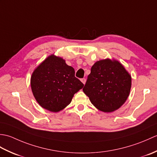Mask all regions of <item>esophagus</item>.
<instances>
[{
	"label": "esophagus",
	"instance_id": "esophagus-1",
	"mask_svg": "<svg viewBox=\"0 0 157 157\" xmlns=\"http://www.w3.org/2000/svg\"><path fill=\"white\" fill-rule=\"evenodd\" d=\"M81 82L83 83V84H85L86 82V79L85 78H82V79H81Z\"/></svg>",
	"mask_w": 157,
	"mask_h": 157
}]
</instances>
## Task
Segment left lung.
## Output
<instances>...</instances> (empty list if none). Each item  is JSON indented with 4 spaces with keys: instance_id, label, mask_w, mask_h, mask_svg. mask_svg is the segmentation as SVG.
<instances>
[{
    "instance_id": "1",
    "label": "left lung",
    "mask_w": 157,
    "mask_h": 157,
    "mask_svg": "<svg viewBox=\"0 0 157 157\" xmlns=\"http://www.w3.org/2000/svg\"><path fill=\"white\" fill-rule=\"evenodd\" d=\"M131 86V75L121 63L106 59L93 65L83 91L96 108L109 113L124 104Z\"/></svg>"
}]
</instances>
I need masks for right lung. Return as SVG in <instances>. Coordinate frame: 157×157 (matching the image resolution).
I'll return each mask as SVG.
<instances>
[{
    "label": "right lung",
    "instance_id": "obj_1",
    "mask_svg": "<svg viewBox=\"0 0 157 157\" xmlns=\"http://www.w3.org/2000/svg\"><path fill=\"white\" fill-rule=\"evenodd\" d=\"M31 88L42 108L59 112L71 102L84 86L75 77V70L61 57L51 55L36 68L31 77Z\"/></svg>",
    "mask_w": 157,
    "mask_h": 157
}]
</instances>
